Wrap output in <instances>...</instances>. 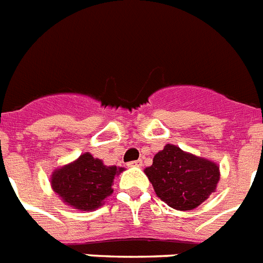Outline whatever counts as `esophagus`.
Masks as SVG:
<instances>
[{
    "label": "esophagus",
    "instance_id": "34e87169",
    "mask_svg": "<svg viewBox=\"0 0 263 263\" xmlns=\"http://www.w3.org/2000/svg\"><path fill=\"white\" fill-rule=\"evenodd\" d=\"M127 166H138V168H141L142 166V160H136V161L127 162Z\"/></svg>",
    "mask_w": 263,
    "mask_h": 263
}]
</instances>
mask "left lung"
I'll return each mask as SVG.
<instances>
[{
  "label": "left lung",
  "mask_w": 263,
  "mask_h": 263,
  "mask_svg": "<svg viewBox=\"0 0 263 263\" xmlns=\"http://www.w3.org/2000/svg\"><path fill=\"white\" fill-rule=\"evenodd\" d=\"M144 172L156 195L179 211L194 210L207 200L220 177L218 164L172 144L158 152Z\"/></svg>",
  "instance_id": "left-lung-1"
}]
</instances>
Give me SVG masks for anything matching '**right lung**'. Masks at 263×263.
<instances>
[{"instance_id": "1", "label": "right lung", "mask_w": 263, "mask_h": 263, "mask_svg": "<svg viewBox=\"0 0 263 263\" xmlns=\"http://www.w3.org/2000/svg\"><path fill=\"white\" fill-rule=\"evenodd\" d=\"M123 168L107 166L102 160L94 158L88 152L75 161L53 171L52 190L62 200L80 211H94L112 194V181Z\"/></svg>"}]
</instances>
